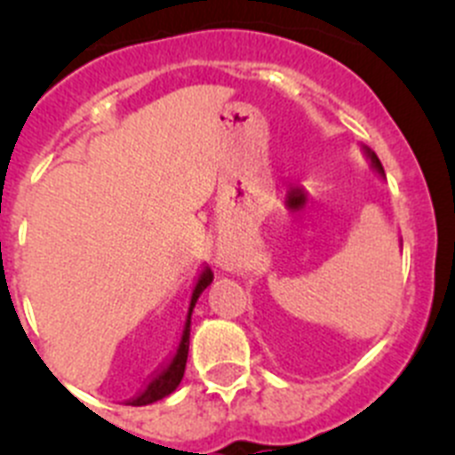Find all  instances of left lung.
I'll return each instance as SVG.
<instances>
[{
	"label": "left lung",
	"instance_id": "left-lung-1",
	"mask_svg": "<svg viewBox=\"0 0 455 455\" xmlns=\"http://www.w3.org/2000/svg\"><path fill=\"white\" fill-rule=\"evenodd\" d=\"M362 150H363V155H366V159H368V164H371V168L375 170L377 175L381 177V180H386V175H384V168H381V161L377 159V155L375 152L371 150V148L368 146H362ZM400 244H402V240H400Z\"/></svg>",
	"mask_w": 455,
	"mask_h": 455
}]
</instances>
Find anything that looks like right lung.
<instances>
[{
	"instance_id": "right-lung-1",
	"label": "right lung",
	"mask_w": 455,
	"mask_h": 455,
	"mask_svg": "<svg viewBox=\"0 0 455 455\" xmlns=\"http://www.w3.org/2000/svg\"><path fill=\"white\" fill-rule=\"evenodd\" d=\"M211 280H213V274L208 267H202V271L195 278L193 291H190L188 299V309H186V318H184V328H181L180 341H177L175 352L170 355L168 362L150 377L146 386L139 390V395H134L132 400H127L125 404L130 406H148L152 402H159L164 397H168L170 393H175L177 386L181 384L184 379V371H186V359H188V343H190V318H193V309L197 299L202 296V291L211 285Z\"/></svg>"
}]
</instances>
